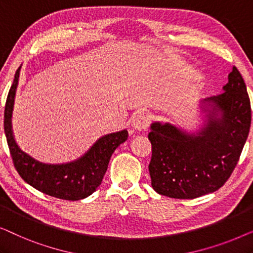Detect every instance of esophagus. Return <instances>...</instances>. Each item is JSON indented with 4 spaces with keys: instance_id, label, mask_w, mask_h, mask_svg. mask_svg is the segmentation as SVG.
<instances>
[{
    "instance_id": "34e87169",
    "label": "esophagus",
    "mask_w": 253,
    "mask_h": 253,
    "mask_svg": "<svg viewBox=\"0 0 253 253\" xmlns=\"http://www.w3.org/2000/svg\"><path fill=\"white\" fill-rule=\"evenodd\" d=\"M148 126H150V119H148L147 115L140 113V114H137V115L133 117V120H132V129L133 130H137V131L146 130Z\"/></svg>"
}]
</instances>
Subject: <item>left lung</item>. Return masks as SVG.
I'll return each mask as SVG.
<instances>
[{"label":"left lung","mask_w":253,"mask_h":253,"mask_svg":"<svg viewBox=\"0 0 253 253\" xmlns=\"http://www.w3.org/2000/svg\"><path fill=\"white\" fill-rule=\"evenodd\" d=\"M223 89L222 94L205 100L213 107L206 127L197 136L168 123L151 126L148 170L152 188L158 193L193 199L216 191L230 177L250 131L251 105L236 67L228 75Z\"/></svg>","instance_id":"left-lung-1"}]
</instances>
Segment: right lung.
I'll use <instances>...</instances> for the list:
<instances>
[{
  "label": "right lung",
  "instance_id": "1",
  "mask_svg": "<svg viewBox=\"0 0 253 253\" xmlns=\"http://www.w3.org/2000/svg\"><path fill=\"white\" fill-rule=\"evenodd\" d=\"M18 77L19 69H17L4 107V132L16 170L34 189L55 198L79 200L92 195L101 184L114 151L127 139V131L100 138L84 157L75 162L65 165L41 164L24 153L12 136L11 113Z\"/></svg>",
  "mask_w": 253,
  "mask_h": 253
}]
</instances>
